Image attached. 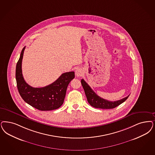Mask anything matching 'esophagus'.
<instances>
[{
    "label": "esophagus",
    "mask_w": 155,
    "mask_h": 155,
    "mask_svg": "<svg viewBox=\"0 0 155 155\" xmlns=\"http://www.w3.org/2000/svg\"><path fill=\"white\" fill-rule=\"evenodd\" d=\"M75 75L77 76V77H80L83 74V73H84V71H83V70L81 69H77L75 70Z\"/></svg>",
    "instance_id": "obj_1"
}]
</instances>
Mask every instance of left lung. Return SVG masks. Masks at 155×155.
Here are the masks:
<instances>
[{
	"label": "left lung",
	"mask_w": 155,
	"mask_h": 155,
	"mask_svg": "<svg viewBox=\"0 0 155 155\" xmlns=\"http://www.w3.org/2000/svg\"><path fill=\"white\" fill-rule=\"evenodd\" d=\"M81 84L85 91L86 96L89 104L94 107L100 109H113L125 101L129 95L121 100L110 101L105 100L98 96L96 93L91 89V87L86 82L84 79L81 80Z\"/></svg>",
	"instance_id": "1"
}]
</instances>
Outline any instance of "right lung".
I'll use <instances>...</instances> for the list:
<instances>
[{
	"mask_svg": "<svg viewBox=\"0 0 155 155\" xmlns=\"http://www.w3.org/2000/svg\"><path fill=\"white\" fill-rule=\"evenodd\" d=\"M25 48L21 50L16 66V84L21 96L28 104L39 110L58 109L64 103L67 87L75 77L74 72L63 73L53 83L45 87H33L27 84L22 75L21 62Z\"/></svg>",
	"mask_w": 155,
	"mask_h": 155,
	"instance_id": "add662e5",
	"label": "right lung"
}]
</instances>
